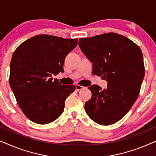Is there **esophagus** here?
Segmentation results:
<instances>
[{
    "label": "esophagus",
    "mask_w": 156,
    "mask_h": 156,
    "mask_svg": "<svg viewBox=\"0 0 156 156\" xmlns=\"http://www.w3.org/2000/svg\"><path fill=\"white\" fill-rule=\"evenodd\" d=\"M84 89V87H82L81 86V85H76V91H80V90H82V89Z\"/></svg>",
    "instance_id": "1"
}]
</instances>
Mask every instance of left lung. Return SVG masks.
<instances>
[{
  "label": "left lung",
  "mask_w": 156,
  "mask_h": 156,
  "mask_svg": "<svg viewBox=\"0 0 156 156\" xmlns=\"http://www.w3.org/2000/svg\"><path fill=\"white\" fill-rule=\"evenodd\" d=\"M79 46L93 63V74L107 81V88L88 87L92 94L84 105L91 120L108 126L123 118L139 94L145 75L139 47L129 38L108 33L80 38Z\"/></svg>",
  "instance_id": "8db88e82"
}]
</instances>
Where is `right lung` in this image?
Instances as JSON below:
<instances>
[{
  "instance_id": "add662e5",
  "label": "right lung",
  "mask_w": 156,
  "mask_h": 156,
  "mask_svg": "<svg viewBox=\"0 0 156 156\" xmlns=\"http://www.w3.org/2000/svg\"><path fill=\"white\" fill-rule=\"evenodd\" d=\"M77 39L40 35L19 45L12 56L9 82L17 103L30 120L47 124L64 112L65 101L74 85H62L52 74L63 72L67 55Z\"/></svg>"
}]
</instances>
